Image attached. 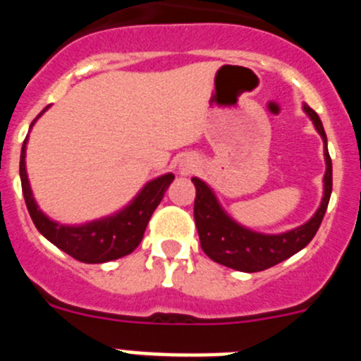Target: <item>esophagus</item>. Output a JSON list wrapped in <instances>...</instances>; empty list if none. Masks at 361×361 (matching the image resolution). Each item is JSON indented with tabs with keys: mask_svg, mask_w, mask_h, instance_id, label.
Returning a JSON list of instances; mask_svg holds the SVG:
<instances>
[{
	"mask_svg": "<svg viewBox=\"0 0 361 361\" xmlns=\"http://www.w3.org/2000/svg\"><path fill=\"white\" fill-rule=\"evenodd\" d=\"M191 168H193V162H191V161H180V162H178V170L183 171V173H188V171H191Z\"/></svg>",
	"mask_w": 361,
	"mask_h": 361,
	"instance_id": "esophagus-1",
	"label": "esophagus"
}]
</instances>
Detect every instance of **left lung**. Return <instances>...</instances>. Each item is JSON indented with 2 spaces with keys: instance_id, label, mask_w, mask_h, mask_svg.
Returning <instances> with one entry per match:
<instances>
[{
  "instance_id": "8db88e82",
  "label": "left lung",
  "mask_w": 361,
  "mask_h": 361,
  "mask_svg": "<svg viewBox=\"0 0 361 361\" xmlns=\"http://www.w3.org/2000/svg\"><path fill=\"white\" fill-rule=\"evenodd\" d=\"M305 116L312 121L314 130L324 141V195L320 206L312 213L311 219L296 228L282 233H262L245 228L244 224L233 219L220 204L219 197L208 183L202 178L191 177V183L195 184V226L199 231L202 251L212 258L213 262H219L231 269L244 271V273H257L267 267L288 260L312 240L322 224L327 204L333 191V162L327 149V135H325L324 124L320 117L307 104H302Z\"/></svg>"
}]
</instances>
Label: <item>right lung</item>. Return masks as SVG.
Listing matches in <instances>:
<instances>
[{
	"mask_svg": "<svg viewBox=\"0 0 361 361\" xmlns=\"http://www.w3.org/2000/svg\"><path fill=\"white\" fill-rule=\"evenodd\" d=\"M49 108L50 106L44 108L39 116L32 121L30 130ZM30 130H28V133H30ZM27 145L28 135L23 142L21 159H19L21 188H23V197L32 222L47 240L52 242L56 247L65 251L75 260L85 264H104L135 251L137 245L141 244L149 216L161 204L164 191L173 183V173L159 175V177L148 180L126 206L114 212L111 215L88 220L82 224H63V222L50 219L34 199L27 173V161H25L27 159Z\"/></svg>",
	"mask_w": 361,
	"mask_h": 361,
	"instance_id": "add662e5",
	"label": "right lung"
}]
</instances>
